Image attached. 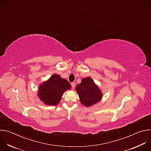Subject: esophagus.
I'll use <instances>...</instances> for the list:
<instances>
[{
  "mask_svg": "<svg viewBox=\"0 0 151 151\" xmlns=\"http://www.w3.org/2000/svg\"><path fill=\"white\" fill-rule=\"evenodd\" d=\"M71 85H72V89H74L75 87V82H72V83H71Z\"/></svg>",
  "mask_w": 151,
  "mask_h": 151,
  "instance_id": "obj_1",
  "label": "esophagus"
}]
</instances>
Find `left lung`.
<instances>
[{"label":"left lung","instance_id":"obj_1","mask_svg":"<svg viewBox=\"0 0 151 151\" xmlns=\"http://www.w3.org/2000/svg\"><path fill=\"white\" fill-rule=\"evenodd\" d=\"M75 89L81 103L86 107L93 106L102 99L101 90L90 77L83 78Z\"/></svg>","mask_w":151,"mask_h":151}]
</instances>
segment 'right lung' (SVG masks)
Returning a JSON list of instances; mask_svg holds the SVG:
<instances>
[{
  "label": "right lung",
  "instance_id": "add662e5",
  "mask_svg": "<svg viewBox=\"0 0 151 151\" xmlns=\"http://www.w3.org/2000/svg\"><path fill=\"white\" fill-rule=\"evenodd\" d=\"M70 88L71 85L66 79L54 73L39 86L37 96L45 104L55 106L60 103L64 93Z\"/></svg>",
  "mask_w": 151,
  "mask_h": 151
}]
</instances>
